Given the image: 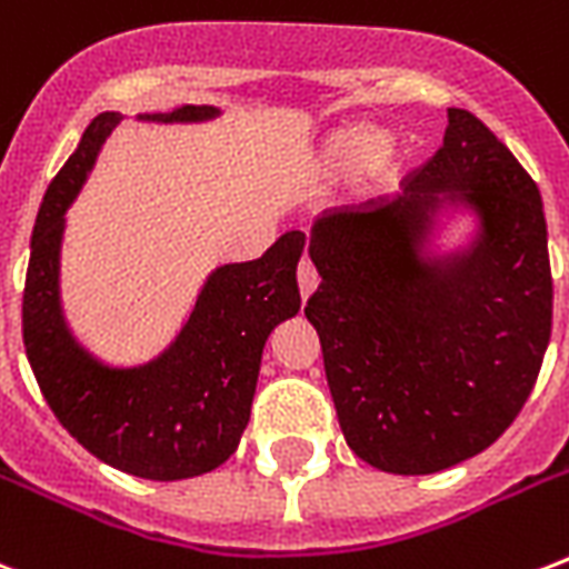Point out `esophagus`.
Wrapping results in <instances>:
<instances>
[{
    "label": "esophagus",
    "mask_w": 569,
    "mask_h": 569,
    "mask_svg": "<svg viewBox=\"0 0 569 569\" xmlns=\"http://www.w3.org/2000/svg\"><path fill=\"white\" fill-rule=\"evenodd\" d=\"M316 286H319V274H316L313 262H310V259H301V266H298V289H301L303 301L316 292Z\"/></svg>",
    "instance_id": "34e87169"
}]
</instances>
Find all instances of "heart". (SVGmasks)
<instances>
[{"mask_svg": "<svg viewBox=\"0 0 569 569\" xmlns=\"http://www.w3.org/2000/svg\"><path fill=\"white\" fill-rule=\"evenodd\" d=\"M313 172L319 179H340L355 169L358 193H376L397 169V146L367 124H346L331 130L313 151Z\"/></svg>", "mask_w": 569, "mask_h": 569, "instance_id": "obj_1", "label": "heart"}]
</instances>
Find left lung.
Wrapping results in <instances>:
<instances>
[{"mask_svg":"<svg viewBox=\"0 0 569 569\" xmlns=\"http://www.w3.org/2000/svg\"><path fill=\"white\" fill-rule=\"evenodd\" d=\"M303 307L346 445L390 475L487 450L535 388L552 333L540 190L496 133L448 110L445 142L390 206L316 220Z\"/></svg>","mask_w":569,"mask_h":569,"instance_id":"obj_1","label":"left lung"}]
</instances>
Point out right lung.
<instances>
[{
	"label": "right lung",
	"instance_id": "1",
	"mask_svg": "<svg viewBox=\"0 0 569 569\" xmlns=\"http://www.w3.org/2000/svg\"><path fill=\"white\" fill-rule=\"evenodd\" d=\"M217 116L220 107L197 103L176 112H137V121L202 124ZM121 119L116 110L94 116L47 188L26 271V358L47 406L89 453L133 477L184 480L236 453L266 340L301 310L295 271L303 232H286L259 259L217 266L179 333L149 361L112 363L94 355L64 316L62 241L68 208Z\"/></svg>",
	"mask_w": 569,
	"mask_h": 569
}]
</instances>
